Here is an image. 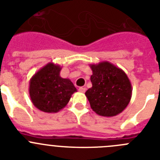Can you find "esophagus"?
I'll return each mask as SVG.
<instances>
[{
    "mask_svg": "<svg viewBox=\"0 0 160 160\" xmlns=\"http://www.w3.org/2000/svg\"><path fill=\"white\" fill-rule=\"evenodd\" d=\"M86 90H87V89H86V87H79V89H78V90L79 91H80V92H82V93H84L85 91H86Z\"/></svg>",
    "mask_w": 160,
    "mask_h": 160,
    "instance_id": "1",
    "label": "esophagus"
}]
</instances>
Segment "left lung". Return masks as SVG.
Returning <instances> with one entry per match:
<instances>
[{"label": "left lung", "mask_w": 160, "mask_h": 160, "mask_svg": "<svg viewBox=\"0 0 160 160\" xmlns=\"http://www.w3.org/2000/svg\"><path fill=\"white\" fill-rule=\"evenodd\" d=\"M92 87L86 96L96 114L113 117L125 110L131 101L132 87L125 72L109 62L90 64Z\"/></svg>", "instance_id": "left-lung-1"}]
</instances>
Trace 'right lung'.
<instances>
[{
    "mask_svg": "<svg viewBox=\"0 0 160 160\" xmlns=\"http://www.w3.org/2000/svg\"><path fill=\"white\" fill-rule=\"evenodd\" d=\"M59 65L49 62L33 74L29 92L35 107L46 113H57L64 108L77 89L69 78L60 76Z\"/></svg>",
    "mask_w": 160,
    "mask_h": 160,
    "instance_id": "add662e5",
    "label": "right lung"
}]
</instances>
